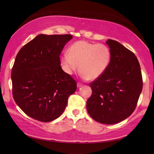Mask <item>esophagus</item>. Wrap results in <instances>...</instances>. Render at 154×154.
Listing matches in <instances>:
<instances>
[{"instance_id": "34e87169", "label": "esophagus", "mask_w": 154, "mask_h": 154, "mask_svg": "<svg viewBox=\"0 0 154 154\" xmlns=\"http://www.w3.org/2000/svg\"><path fill=\"white\" fill-rule=\"evenodd\" d=\"M77 87H78V88H80V87H81L83 86V85L81 84V83H77Z\"/></svg>"}]
</instances>
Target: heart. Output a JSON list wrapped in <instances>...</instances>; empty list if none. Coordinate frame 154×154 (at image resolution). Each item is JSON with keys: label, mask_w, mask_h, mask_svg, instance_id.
I'll use <instances>...</instances> for the list:
<instances>
[{"label": "heart", "mask_w": 154, "mask_h": 154, "mask_svg": "<svg viewBox=\"0 0 154 154\" xmlns=\"http://www.w3.org/2000/svg\"><path fill=\"white\" fill-rule=\"evenodd\" d=\"M110 61L111 52L107 45L84 40L72 44L68 53H65L61 58V67L65 73L72 75L79 67L80 77L92 81L105 73Z\"/></svg>", "instance_id": "b5f03b06"}]
</instances>
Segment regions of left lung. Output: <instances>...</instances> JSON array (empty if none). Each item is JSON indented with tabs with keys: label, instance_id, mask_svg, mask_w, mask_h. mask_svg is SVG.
<instances>
[{
	"label": "left lung",
	"instance_id": "obj_1",
	"mask_svg": "<svg viewBox=\"0 0 154 154\" xmlns=\"http://www.w3.org/2000/svg\"><path fill=\"white\" fill-rule=\"evenodd\" d=\"M111 61L102 76L90 83L92 94L87 110L93 119L104 124L119 123L135 110L143 81L135 54L119 42L108 40Z\"/></svg>",
	"mask_w": 154,
	"mask_h": 154
}]
</instances>
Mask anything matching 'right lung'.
<instances>
[{
  "label": "right lung",
  "mask_w": 154,
  "mask_h": 154,
  "mask_svg": "<svg viewBox=\"0 0 154 154\" xmlns=\"http://www.w3.org/2000/svg\"><path fill=\"white\" fill-rule=\"evenodd\" d=\"M73 35L40 34L24 45L11 72L12 95L28 116L48 122L60 117L77 83L61 67V51Z\"/></svg>",
  "instance_id": "obj_1"
}]
</instances>
